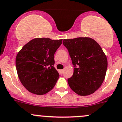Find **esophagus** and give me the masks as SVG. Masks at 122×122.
Segmentation results:
<instances>
[{"label": "esophagus", "mask_w": 122, "mask_h": 122, "mask_svg": "<svg viewBox=\"0 0 122 122\" xmlns=\"http://www.w3.org/2000/svg\"><path fill=\"white\" fill-rule=\"evenodd\" d=\"M59 72L60 74H62L64 73V70H59Z\"/></svg>", "instance_id": "34e87169"}]
</instances>
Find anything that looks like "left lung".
Returning <instances> with one entry per match:
<instances>
[{"instance_id": "left-lung-1", "label": "left lung", "mask_w": 122, "mask_h": 122, "mask_svg": "<svg viewBox=\"0 0 122 122\" xmlns=\"http://www.w3.org/2000/svg\"><path fill=\"white\" fill-rule=\"evenodd\" d=\"M74 65V74L68 79L71 89L80 96H87L98 89L104 81L107 60L99 44L91 38L64 39Z\"/></svg>"}]
</instances>
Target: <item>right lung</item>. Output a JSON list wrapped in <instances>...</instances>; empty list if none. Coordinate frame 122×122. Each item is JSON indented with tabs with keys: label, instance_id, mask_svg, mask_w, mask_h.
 I'll list each match as a JSON object with an SVG mask.
<instances>
[{
	"label": "right lung",
	"instance_id": "add662e5",
	"mask_svg": "<svg viewBox=\"0 0 122 122\" xmlns=\"http://www.w3.org/2000/svg\"><path fill=\"white\" fill-rule=\"evenodd\" d=\"M62 40L36 38L19 51L16 58L17 75L27 90L42 95L56 85L59 75L54 67V54Z\"/></svg>",
	"mask_w": 122,
	"mask_h": 122
}]
</instances>
